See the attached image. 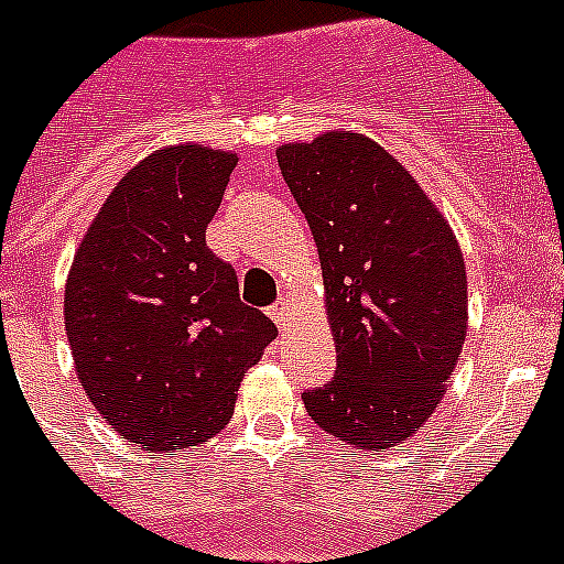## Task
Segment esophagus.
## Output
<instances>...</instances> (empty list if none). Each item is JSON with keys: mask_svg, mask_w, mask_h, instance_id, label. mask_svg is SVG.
<instances>
[{"mask_svg": "<svg viewBox=\"0 0 564 564\" xmlns=\"http://www.w3.org/2000/svg\"><path fill=\"white\" fill-rule=\"evenodd\" d=\"M289 306H292V303H289L286 297H281V301L269 306V317H272V321H275L281 329L289 323V315H292V312H289Z\"/></svg>", "mask_w": 564, "mask_h": 564, "instance_id": "1", "label": "esophagus"}]
</instances>
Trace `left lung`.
Masks as SVG:
<instances>
[{
    "label": "left lung",
    "instance_id": "1",
    "mask_svg": "<svg viewBox=\"0 0 564 564\" xmlns=\"http://www.w3.org/2000/svg\"><path fill=\"white\" fill-rule=\"evenodd\" d=\"M321 254L337 371L310 417L364 452L411 437L457 366L468 281L452 227L398 159L360 133L278 150Z\"/></svg>",
    "mask_w": 564,
    "mask_h": 564
}]
</instances>
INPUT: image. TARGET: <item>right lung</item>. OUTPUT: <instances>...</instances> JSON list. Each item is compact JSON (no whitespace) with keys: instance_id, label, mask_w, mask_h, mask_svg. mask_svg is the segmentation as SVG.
Masks as SVG:
<instances>
[{"instance_id":"1","label":"right lung","mask_w":564,"mask_h":564,"mask_svg":"<svg viewBox=\"0 0 564 564\" xmlns=\"http://www.w3.org/2000/svg\"><path fill=\"white\" fill-rule=\"evenodd\" d=\"M235 164L195 144L147 155L73 258L65 326L78 380L101 417L147 452L215 437L278 335L241 303L232 263L207 247Z\"/></svg>"}]
</instances>
